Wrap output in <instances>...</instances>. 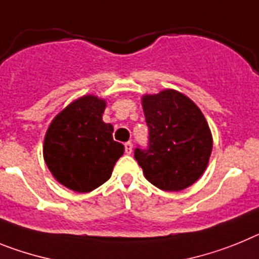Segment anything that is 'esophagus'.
I'll use <instances>...</instances> for the list:
<instances>
[{"mask_svg": "<svg viewBox=\"0 0 259 259\" xmlns=\"http://www.w3.org/2000/svg\"><path fill=\"white\" fill-rule=\"evenodd\" d=\"M125 152H126L127 155H130L133 152L132 142H126V143H125Z\"/></svg>", "mask_w": 259, "mask_h": 259, "instance_id": "esophagus-1", "label": "esophagus"}]
</instances>
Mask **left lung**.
I'll use <instances>...</instances> for the list:
<instances>
[{
  "label": "left lung",
  "mask_w": 259,
  "mask_h": 259,
  "mask_svg": "<svg viewBox=\"0 0 259 259\" xmlns=\"http://www.w3.org/2000/svg\"><path fill=\"white\" fill-rule=\"evenodd\" d=\"M150 134L147 150L136 148L134 157L146 179L164 192H180L203 175L212 151V134L192 99L163 90L142 96Z\"/></svg>",
  "instance_id": "left-lung-1"
}]
</instances>
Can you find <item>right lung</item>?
Listing matches in <instances>:
<instances>
[{
  "mask_svg": "<svg viewBox=\"0 0 259 259\" xmlns=\"http://www.w3.org/2000/svg\"><path fill=\"white\" fill-rule=\"evenodd\" d=\"M104 99L84 95L52 120L42 155L56 181L73 192L89 193L109 180L125 147L113 141V126L103 121Z\"/></svg>",
  "mask_w": 259,
  "mask_h": 259,
  "instance_id": "right-lung-1",
  "label": "right lung"
}]
</instances>
